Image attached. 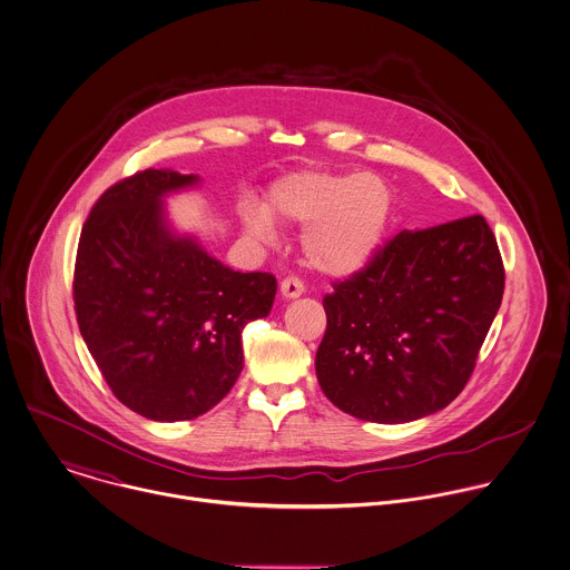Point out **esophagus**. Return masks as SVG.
<instances>
[{
  "label": "esophagus",
  "mask_w": 570,
  "mask_h": 570,
  "mask_svg": "<svg viewBox=\"0 0 570 570\" xmlns=\"http://www.w3.org/2000/svg\"><path fill=\"white\" fill-rule=\"evenodd\" d=\"M304 284L297 279V277H286L282 284H279V293L284 299H297L304 295Z\"/></svg>",
  "instance_id": "esophagus-1"
}]
</instances>
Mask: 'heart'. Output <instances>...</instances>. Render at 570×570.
Returning <instances> with one entry per match:
<instances>
[{
	"mask_svg": "<svg viewBox=\"0 0 570 570\" xmlns=\"http://www.w3.org/2000/svg\"><path fill=\"white\" fill-rule=\"evenodd\" d=\"M393 196L374 175L304 170L279 179L266 207L247 205L243 227L257 240H271L273 220L309 225L302 247L308 264L323 275L345 277L363 266L384 240Z\"/></svg>",
	"mask_w": 570,
	"mask_h": 570,
	"instance_id": "1",
	"label": "heart"
}]
</instances>
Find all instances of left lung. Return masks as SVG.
<instances>
[{
  "instance_id": "obj_1",
  "label": "left lung",
  "mask_w": 570,
  "mask_h": 570,
  "mask_svg": "<svg viewBox=\"0 0 570 570\" xmlns=\"http://www.w3.org/2000/svg\"><path fill=\"white\" fill-rule=\"evenodd\" d=\"M505 268L483 216L400 232L323 297L315 370L325 397L379 424L448 406L501 308Z\"/></svg>"
}]
</instances>
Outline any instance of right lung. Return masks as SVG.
Segmentation results:
<instances>
[{
    "label": "right lung",
    "instance_id": "right-lung-1",
    "mask_svg": "<svg viewBox=\"0 0 570 570\" xmlns=\"http://www.w3.org/2000/svg\"><path fill=\"white\" fill-rule=\"evenodd\" d=\"M196 175L141 170L87 216L73 268L80 334L114 395L155 422L194 420L243 372V330L268 315L277 282L240 273L173 232L164 198Z\"/></svg>",
    "mask_w": 570,
    "mask_h": 570
}]
</instances>
